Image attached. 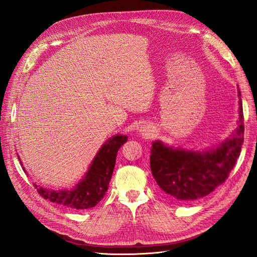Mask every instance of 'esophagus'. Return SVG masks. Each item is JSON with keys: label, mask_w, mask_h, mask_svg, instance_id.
<instances>
[{"label": "esophagus", "mask_w": 257, "mask_h": 257, "mask_svg": "<svg viewBox=\"0 0 257 257\" xmlns=\"http://www.w3.org/2000/svg\"><path fill=\"white\" fill-rule=\"evenodd\" d=\"M142 131H143V133H142L143 135H144V134H145V135H148V134H149V131H148V128H143Z\"/></svg>", "instance_id": "1"}]
</instances>
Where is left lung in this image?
Returning a JSON list of instances; mask_svg holds the SVG:
<instances>
[{
	"label": "left lung",
	"instance_id": "8db88e82",
	"mask_svg": "<svg viewBox=\"0 0 257 257\" xmlns=\"http://www.w3.org/2000/svg\"><path fill=\"white\" fill-rule=\"evenodd\" d=\"M239 96V125L235 134L215 149L186 151L153 142L150 167L158 185L177 200L191 201L213 192L225 182L239 158L243 144V110Z\"/></svg>",
	"mask_w": 257,
	"mask_h": 257
}]
</instances>
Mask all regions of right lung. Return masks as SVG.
<instances>
[{"instance_id":"1","label":"right lung","mask_w":257,"mask_h":257,"mask_svg":"<svg viewBox=\"0 0 257 257\" xmlns=\"http://www.w3.org/2000/svg\"><path fill=\"white\" fill-rule=\"evenodd\" d=\"M126 141L127 136L124 135H115L108 139L95 155L88 173L75 189L53 191L38 188L34 184L35 189L45 199L67 208L77 210L93 208L105 196L115 165L116 153Z\"/></svg>"}]
</instances>
